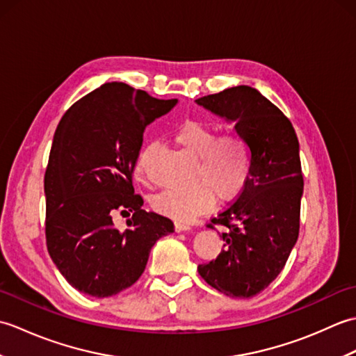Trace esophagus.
Segmentation results:
<instances>
[{
  "label": "esophagus",
  "instance_id": "34e87169",
  "mask_svg": "<svg viewBox=\"0 0 356 356\" xmlns=\"http://www.w3.org/2000/svg\"><path fill=\"white\" fill-rule=\"evenodd\" d=\"M191 225L190 223H184V222H176V231L182 232V231H190Z\"/></svg>",
  "mask_w": 356,
  "mask_h": 356
}]
</instances>
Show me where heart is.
Instances as JSON below:
<instances>
[{"instance_id":"b5f03b06","label":"heart","mask_w":356,"mask_h":356,"mask_svg":"<svg viewBox=\"0 0 356 356\" xmlns=\"http://www.w3.org/2000/svg\"><path fill=\"white\" fill-rule=\"evenodd\" d=\"M174 140L199 161L194 177L199 185L190 191L163 190L156 194L153 208L157 213L179 222H191L213 207L216 194L222 200H232L245 190L252 172V148L243 134L218 136L211 124L186 120L174 131ZM156 151L157 142L142 147L134 161L136 177H148Z\"/></svg>"}]
</instances>
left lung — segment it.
Returning a JSON list of instances; mask_svg holds the SVG:
<instances>
[{"mask_svg":"<svg viewBox=\"0 0 356 356\" xmlns=\"http://www.w3.org/2000/svg\"><path fill=\"white\" fill-rule=\"evenodd\" d=\"M195 102L234 124L252 148L246 188L213 218L229 229L222 232L225 249L199 264V274L228 297H254L274 282L297 243L305 185L300 143L291 120L252 87H231Z\"/></svg>","mask_w":356,"mask_h":356,"instance_id":"1","label":"left lung"}]
</instances>
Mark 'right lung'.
Masks as SVG:
<instances>
[{"instance_id":"right-lung-1","label":"right lung","mask_w":356,"mask_h":356,"mask_svg":"<svg viewBox=\"0 0 356 356\" xmlns=\"http://www.w3.org/2000/svg\"><path fill=\"white\" fill-rule=\"evenodd\" d=\"M124 82H107L65 111L44 177L45 238L58 270L74 289L96 298L138 282L151 248L174 231L168 217L142 209L133 171L143 131L177 105ZM133 212L129 229L112 223Z\"/></svg>"}]
</instances>
